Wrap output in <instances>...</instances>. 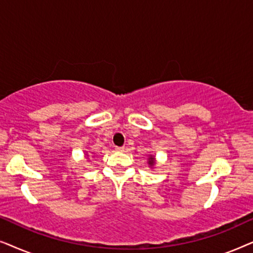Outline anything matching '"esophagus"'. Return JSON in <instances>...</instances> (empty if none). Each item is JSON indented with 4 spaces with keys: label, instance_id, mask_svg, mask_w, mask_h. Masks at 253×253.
<instances>
[{
    "label": "esophagus",
    "instance_id": "1",
    "mask_svg": "<svg viewBox=\"0 0 253 253\" xmlns=\"http://www.w3.org/2000/svg\"><path fill=\"white\" fill-rule=\"evenodd\" d=\"M115 150L117 152H124V150H126V147H124V146H116Z\"/></svg>",
    "mask_w": 253,
    "mask_h": 253
}]
</instances>
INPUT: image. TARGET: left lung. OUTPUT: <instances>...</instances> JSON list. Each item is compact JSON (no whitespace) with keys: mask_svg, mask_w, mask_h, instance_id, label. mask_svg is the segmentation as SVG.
<instances>
[{"mask_svg":"<svg viewBox=\"0 0 253 253\" xmlns=\"http://www.w3.org/2000/svg\"><path fill=\"white\" fill-rule=\"evenodd\" d=\"M148 164H150L151 166L154 164V161H153V158H150V161H148Z\"/></svg>","mask_w":253,"mask_h":253,"instance_id":"obj_1","label":"left lung"}]
</instances>
